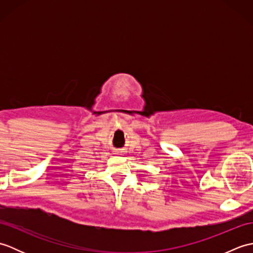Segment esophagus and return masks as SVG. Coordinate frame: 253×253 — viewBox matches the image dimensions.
Here are the masks:
<instances>
[{"mask_svg": "<svg viewBox=\"0 0 253 253\" xmlns=\"http://www.w3.org/2000/svg\"><path fill=\"white\" fill-rule=\"evenodd\" d=\"M120 153H121L120 151H116V152H115V154H120Z\"/></svg>", "mask_w": 253, "mask_h": 253, "instance_id": "esophagus-1", "label": "esophagus"}]
</instances>
